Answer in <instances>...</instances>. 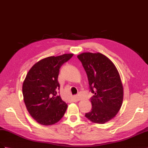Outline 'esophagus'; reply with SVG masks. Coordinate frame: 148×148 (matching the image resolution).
<instances>
[{
    "instance_id": "34e87169",
    "label": "esophagus",
    "mask_w": 148,
    "mask_h": 148,
    "mask_svg": "<svg viewBox=\"0 0 148 148\" xmlns=\"http://www.w3.org/2000/svg\"><path fill=\"white\" fill-rule=\"evenodd\" d=\"M80 100V97H79V95H74L71 98V100L72 102H77Z\"/></svg>"
}]
</instances>
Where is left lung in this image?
<instances>
[{
    "mask_svg": "<svg viewBox=\"0 0 148 148\" xmlns=\"http://www.w3.org/2000/svg\"><path fill=\"white\" fill-rule=\"evenodd\" d=\"M87 75L92 108L85 114L90 121L104 124L119 111L123 101V86L114 63L100 53H84L77 56Z\"/></svg>",
    "mask_w": 148,
    "mask_h": 148,
    "instance_id": "8db88e82",
    "label": "left lung"
}]
</instances>
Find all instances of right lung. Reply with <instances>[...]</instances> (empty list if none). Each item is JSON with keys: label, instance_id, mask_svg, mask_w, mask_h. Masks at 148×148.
<instances>
[{"label": "right lung", "instance_id": "obj_1", "mask_svg": "<svg viewBox=\"0 0 148 148\" xmlns=\"http://www.w3.org/2000/svg\"><path fill=\"white\" fill-rule=\"evenodd\" d=\"M64 54L39 61L28 71L23 85L24 101L31 117L39 124L49 125L63 117L68 105L57 95L60 68L73 56Z\"/></svg>", "mask_w": 148, "mask_h": 148}]
</instances>
